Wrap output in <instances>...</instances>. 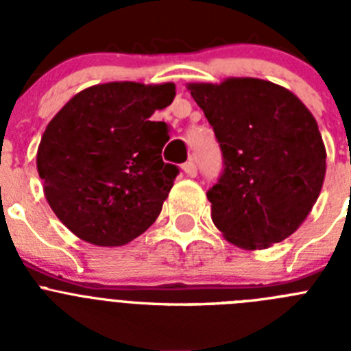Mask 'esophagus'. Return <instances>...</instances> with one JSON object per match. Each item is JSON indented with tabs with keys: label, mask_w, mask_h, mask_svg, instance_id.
<instances>
[{
	"label": "esophagus",
	"mask_w": 351,
	"mask_h": 351,
	"mask_svg": "<svg viewBox=\"0 0 351 351\" xmlns=\"http://www.w3.org/2000/svg\"><path fill=\"white\" fill-rule=\"evenodd\" d=\"M182 170H184V173L188 178H195V176H197V163L191 160L186 161L184 165H182Z\"/></svg>",
	"instance_id": "1"
}]
</instances>
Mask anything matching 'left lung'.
<instances>
[{
  "label": "left lung",
  "mask_w": 351,
  "mask_h": 351,
  "mask_svg": "<svg viewBox=\"0 0 351 351\" xmlns=\"http://www.w3.org/2000/svg\"><path fill=\"white\" fill-rule=\"evenodd\" d=\"M223 151L225 170L207 191L210 218L241 250L290 237L320 197L327 151L315 116L271 80L228 77L186 84Z\"/></svg>",
  "instance_id": "left-lung-1"
}]
</instances>
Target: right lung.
<instances>
[{"label": "right lung", "instance_id": "1", "mask_svg": "<svg viewBox=\"0 0 351 351\" xmlns=\"http://www.w3.org/2000/svg\"><path fill=\"white\" fill-rule=\"evenodd\" d=\"M173 96V82L96 84L49 121L36 170L49 206L71 234L116 247L153 225L179 170L161 160L169 126L149 119Z\"/></svg>", "mask_w": 351, "mask_h": 351}]
</instances>
